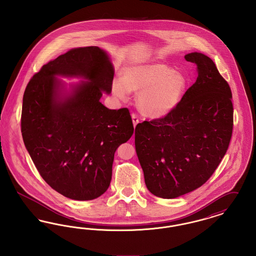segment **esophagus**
I'll return each instance as SVG.
<instances>
[{
	"label": "esophagus",
	"mask_w": 256,
	"mask_h": 256,
	"mask_svg": "<svg viewBox=\"0 0 256 256\" xmlns=\"http://www.w3.org/2000/svg\"><path fill=\"white\" fill-rule=\"evenodd\" d=\"M132 122H134V126H136V124L139 122V117H138V115L135 114V113H132Z\"/></svg>",
	"instance_id": "1"
}]
</instances>
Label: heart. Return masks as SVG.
Instances as JSON below:
<instances>
[{"label":"heart","mask_w":256,"mask_h":256,"mask_svg":"<svg viewBox=\"0 0 256 256\" xmlns=\"http://www.w3.org/2000/svg\"><path fill=\"white\" fill-rule=\"evenodd\" d=\"M187 86L182 73L162 63H145L126 68L122 78L114 80L112 92L122 100L130 91L139 92L137 104L141 112L150 118H162L178 106Z\"/></svg>","instance_id":"b5f03b06"}]
</instances>
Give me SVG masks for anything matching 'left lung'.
Returning a JSON list of instances; mask_svg holds the SVG:
<instances>
[{
  "instance_id": "8db88e82",
  "label": "left lung",
  "mask_w": 256,
  "mask_h": 256,
  "mask_svg": "<svg viewBox=\"0 0 256 256\" xmlns=\"http://www.w3.org/2000/svg\"><path fill=\"white\" fill-rule=\"evenodd\" d=\"M184 58L196 66L195 84L170 114L135 128V148L146 188L163 198H178L206 182L232 139L228 82L206 54L191 52Z\"/></svg>"
}]
</instances>
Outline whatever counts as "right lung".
<instances>
[{
  "label": "right lung",
  "mask_w": 256,
  "mask_h": 256,
  "mask_svg": "<svg viewBox=\"0 0 256 256\" xmlns=\"http://www.w3.org/2000/svg\"><path fill=\"white\" fill-rule=\"evenodd\" d=\"M56 75L80 76L86 83L62 93ZM114 69L96 46L70 50L42 66L23 97L21 132L42 178L61 195L91 200L110 187L117 148L134 134L128 108L100 102L112 89Z\"/></svg>",
  "instance_id": "add662e5"
}]
</instances>
